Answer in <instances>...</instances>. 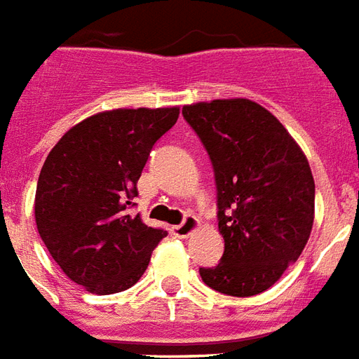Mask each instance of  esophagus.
I'll return each instance as SVG.
<instances>
[{"label":"esophagus","mask_w":359,"mask_h":359,"mask_svg":"<svg viewBox=\"0 0 359 359\" xmlns=\"http://www.w3.org/2000/svg\"><path fill=\"white\" fill-rule=\"evenodd\" d=\"M198 226H200V220L196 219L194 215H187L180 224L172 226V233H175L177 238H188V236H190V233H192Z\"/></svg>","instance_id":"1"}]
</instances>
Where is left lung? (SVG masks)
<instances>
[{
  "mask_svg": "<svg viewBox=\"0 0 359 359\" xmlns=\"http://www.w3.org/2000/svg\"><path fill=\"white\" fill-rule=\"evenodd\" d=\"M182 116L213 163L224 253L200 268L230 297L272 287L301 257L314 224V177L306 156L266 108L247 98L184 106Z\"/></svg>",
  "mask_w": 359,
  "mask_h": 359,
  "instance_id": "8db88e82",
  "label": "left lung"
}]
</instances>
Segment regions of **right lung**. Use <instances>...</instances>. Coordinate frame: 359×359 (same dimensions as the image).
<instances>
[{"label": "right lung", "instance_id": "1", "mask_svg": "<svg viewBox=\"0 0 359 359\" xmlns=\"http://www.w3.org/2000/svg\"><path fill=\"white\" fill-rule=\"evenodd\" d=\"M179 108H118L95 114L58 140L39 172L36 224L72 281L97 294L135 285L167 236L131 215L152 146Z\"/></svg>", "mask_w": 359, "mask_h": 359}]
</instances>
